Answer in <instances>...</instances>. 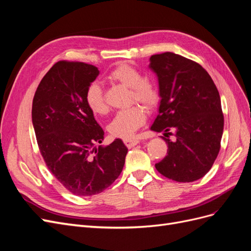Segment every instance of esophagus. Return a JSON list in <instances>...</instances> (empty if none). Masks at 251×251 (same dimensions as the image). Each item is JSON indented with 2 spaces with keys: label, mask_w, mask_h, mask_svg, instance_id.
<instances>
[{
  "label": "esophagus",
  "mask_w": 251,
  "mask_h": 251,
  "mask_svg": "<svg viewBox=\"0 0 251 251\" xmlns=\"http://www.w3.org/2000/svg\"><path fill=\"white\" fill-rule=\"evenodd\" d=\"M124 142L128 149H131V148L135 147L136 144H138L140 142V140L138 138H127V139H124Z\"/></svg>",
  "instance_id": "34e87169"
}]
</instances>
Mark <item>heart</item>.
I'll use <instances>...</instances> for the list:
<instances>
[{"label":"heart","mask_w":251,"mask_h":251,"mask_svg":"<svg viewBox=\"0 0 251 251\" xmlns=\"http://www.w3.org/2000/svg\"><path fill=\"white\" fill-rule=\"evenodd\" d=\"M108 77L131 89V101H138L147 108H153L160 100V92L156 83L143 79L142 74L132 65L120 64L109 73ZM86 103L94 114H104L108 110L103 91L98 82L90 83L85 95ZM147 119L146 111L138 104L119 110L109 125V132L118 138H128Z\"/></svg>","instance_id":"1"}]
</instances>
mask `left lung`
<instances>
[{
  "mask_svg": "<svg viewBox=\"0 0 251 251\" xmlns=\"http://www.w3.org/2000/svg\"><path fill=\"white\" fill-rule=\"evenodd\" d=\"M149 67L157 75L161 98L151 130L164 132L161 137L169 148L156 170L177 182L198 180L221 148L224 116L219 91L202 66L173 52L151 55Z\"/></svg>",
  "mask_w": 251,
  "mask_h": 251,
  "instance_id": "obj_1",
  "label": "left lung"
}]
</instances>
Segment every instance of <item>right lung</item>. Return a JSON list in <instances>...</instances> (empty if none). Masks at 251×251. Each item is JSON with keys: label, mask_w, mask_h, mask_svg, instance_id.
<instances>
[{"label": "right lung", "mask_w": 251, "mask_h": 251, "mask_svg": "<svg viewBox=\"0 0 251 251\" xmlns=\"http://www.w3.org/2000/svg\"><path fill=\"white\" fill-rule=\"evenodd\" d=\"M97 68L60 60L41 80L32 102V124L49 171L70 193L90 197L108 188L123 172L127 149L121 139L97 143L104 132L86 103Z\"/></svg>", "instance_id": "add662e5"}]
</instances>
